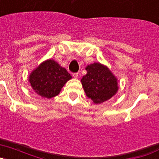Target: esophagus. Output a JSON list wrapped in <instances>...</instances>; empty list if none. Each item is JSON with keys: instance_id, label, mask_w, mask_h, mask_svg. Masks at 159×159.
Returning a JSON list of instances; mask_svg holds the SVG:
<instances>
[{"instance_id": "1", "label": "esophagus", "mask_w": 159, "mask_h": 159, "mask_svg": "<svg viewBox=\"0 0 159 159\" xmlns=\"http://www.w3.org/2000/svg\"><path fill=\"white\" fill-rule=\"evenodd\" d=\"M72 76L74 77V78H75V79L78 78V73H73Z\"/></svg>"}]
</instances>
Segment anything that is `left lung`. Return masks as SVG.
Returning <instances> with one entry per match:
<instances>
[{
    "label": "left lung",
    "instance_id": "8db88e82",
    "mask_svg": "<svg viewBox=\"0 0 159 159\" xmlns=\"http://www.w3.org/2000/svg\"><path fill=\"white\" fill-rule=\"evenodd\" d=\"M87 74L81 80L87 96L95 103L110 99L118 91V80L107 66L94 63L86 67Z\"/></svg>",
    "mask_w": 159,
    "mask_h": 159
}]
</instances>
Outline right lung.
Segmentation results:
<instances>
[{
	"mask_svg": "<svg viewBox=\"0 0 159 159\" xmlns=\"http://www.w3.org/2000/svg\"><path fill=\"white\" fill-rule=\"evenodd\" d=\"M71 76L67 70L53 60L43 61L31 72L29 82L37 95L51 99L59 95Z\"/></svg>",
	"mask_w": 159,
	"mask_h": 159,
	"instance_id": "add662e5",
	"label": "right lung"
}]
</instances>
